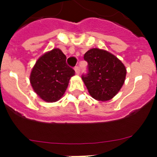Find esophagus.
Returning <instances> with one entry per match:
<instances>
[{
  "instance_id": "1",
  "label": "esophagus",
  "mask_w": 157,
  "mask_h": 157,
  "mask_svg": "<svg viewBox=\"0 0 157 157\" xmlns=\"http://www.w3.org/2000/svg\"><path fill=\"white\" fill-rule=\"evenodd\" d=\"M75 71L76 75L79 74V73H80L79 67H75Z\"/></svg>"
}]
</instances>
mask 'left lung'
Here are the masks:
<instances>
[{
  "instance_id": "1",
  "label": "left lung",
  "mask_w": 157,
  "mask_h": 157,
  "mask_svg": "<svg viewBox=\"0 0 157 157\" xmlns=\"http://www.w3.org/2000/svg\"><path fill=\"white\" fill-rule=\"evenodd\" d=\"M89 72L82 78L89 94L97 101L112 99L125 82L127 69L120 59L111 52L98 48L84 55Z\"/></svg>"
}]
</instances>
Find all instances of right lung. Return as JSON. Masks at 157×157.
I'll list each match as a JSON object with an SVG mask.
<instances>
[{"label": "right lung", "instance_id": "right-lung-1", "mask_svg": "<svg viewBox=\"0 0 157 157\" xmlns=\"http://www.w3.org/2000/svg\"><path fill=\"white\" fill-rule=\"evenodd\" d=\"M66 56L53 48L38 58L33 67L30 82L34 92L43 101L56 102L63 97L75 71L66 63Z\"/></svg>", "mask_w": 157, "mask_h": 157}]
</instances>
